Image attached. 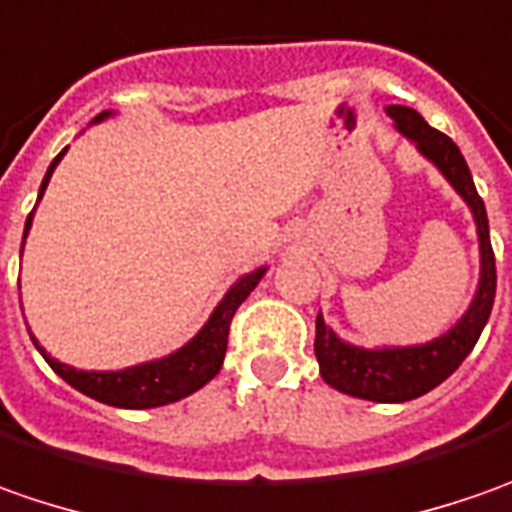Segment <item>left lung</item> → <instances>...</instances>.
<instances>
[{"mask_svg":"<svg viewBox=\"0 0 512 512\" xmlns=\"http://www.w3.org/2000/svg\"><path fill=\"white\" fill-rule=\"evenodd\" d=\"M385 113L394 118L399 133L414 141L416 150L448 178V184L470 206L473 221H476V235H479V257H482L479 289L473 294L465 314L456 320V326L448 328L442 337L422 345L360 348V345L340 340L326 326L323 314H317L314 354L320 362L323 379L331 388L343 391L348 397L371 399V402H408V399L433 391L439 382H445L473 351V345L490 317V309H493V297H496V257H493V246H490L485 201L479 198V192L473 186L470 169H467L459 147L445 133L433 130L431 124L411 107L391 104Z\"/></svg>","mask_w":512,"mask_h":512,"instance_id":"8db88e82","label":"left lung"}]
</instances>
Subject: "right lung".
<instances>
[{"label": "right lung", "instance_id": "obj_1", "mask_svg": "<svg viewBox=\"0 0 512 512\" xmlns=\"http://www.w3.org/2000/svg\"><path fill=\"white\" fill-rule=\"evenodd\" d=\"M110 115H113L110 110H104V113L93 118V124L110 118ZM64 152L67 150L59 152L53 158V164L47 167L45 181L39 186V198L45 195L50 175H53L56 164L62 161ZM30 223H33V212L27 215L22 246H25L27 232H30ZM263 274H266V266L243 274L238 283L223 294L218 309L209 314V320L203 323L201 331L189 343L181 345L178 351H172V354L161 357V360L141 362V365H133V368H124V371H79L73 365H64L56 357H50L45 348L36 343V337H30V340L39 348V354L45 357L47 365L67 385H73L76 391L87 394L90 399H98V402L113 405V408H158V405H169V402H178V399L195 394L198 388H203L209 379L221 371L223 357H226V343H229L232 317H235L240 303L260 283Z\"/></svg>", "mask_w": 512, "mask_h": 512}]
</instances>
